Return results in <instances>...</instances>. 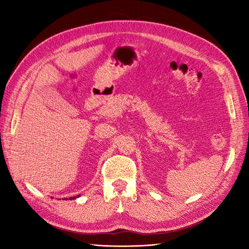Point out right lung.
Listing matches in <instances>:
<instances>
[{"mask_svg":"<svg viewBox=\"0 0 249 249\" xmlns=\"http://www.w3.org/2000/svg\"><path fill=\"white\" fill-rule=\"evenodd\" d=\"M78 197H79V196H77V197H71L70 199H71V200H73V199H76V198H78ZM65 199H67V198H65Z\"/></svg>","mask_w":249,"mask_h":249,"instance_id":"obj_1","label":"right lung"}]
</instances>
